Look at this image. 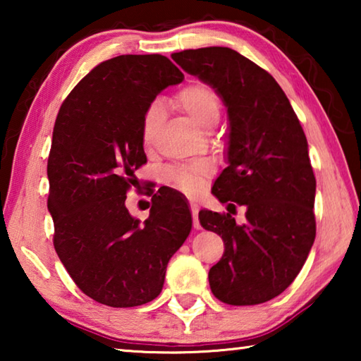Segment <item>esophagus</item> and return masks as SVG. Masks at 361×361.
Returning <instances> with one entry per match:
<instances>
[{"label": "esophagus", "instance_id": "1", "mask_svg": "<svg viewBox=\"0 0 361 361\" xmlns=\"http://www.w3.org/2000/svg\"><path fill=\"white\" fill-rule=\"evenodd\" d=\"M191 212H192V226L194 229H202V226H200V221H199V205L191 202Z\"/></svg>", "mask_w": 361, "mask_h": 361}]
</instances>
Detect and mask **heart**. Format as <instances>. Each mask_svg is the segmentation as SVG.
Masks as SVG:
<instances>
[{"label":"heart","instance_id":"obj_1","mask_svg":"<svg viewBox=\"0 0 361 361\" xmlns=\"http://www.w3.org/2000/svg\"><path fill=\"white\" fill-rule=\"evenodd\" d=\"M175 103L194 124L209 130L218 122L221 113V100L216 90L204 82L188 84L175 95ZM162 121V106L152 102L146 108L142 121V140L149 145ZM213 173L210 162H197L191 166H175L167 169L166 178L173 188L188 195H197L204 188V181Z\"/></svg>","mask_w":361,"mask_h":361}]
</instances>
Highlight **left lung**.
I'll return each mask as SVG.
<instances>
[{
    "label": "left lung",
    "instance_id": "1",
    "mask_svg": "<svg viewBox=\"0 0 361 361\" xmlns=\"http://www.w3.org/2000/svg\"><path fill=\"white\" fill-rule=\"evenodd\" d=\"M172 59L228 108V167L212 192L228 209L247 207L245 224L229 213H199L202 228L224 242L209 272L212 293L231 305L271 301L296 279L315 240V176L302 127L276 79L234 49H189Z\"/></svg>",
    "mask_w": 361,
    "mask_h": 361
}]
</instances>
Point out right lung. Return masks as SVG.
<instances>
[{
	"label": "right lung",
	"instance_id": "1",
	"mask_svg": "<svg viewBox=\"0 0 361 361\" xmlns=\"http://www.w3.org/2000/svg\"><path fill=\"white\" fill-rule=\"evenodd\" d=\"M183 78L159 54L109 59L76 84L57 114L47 159L54 247L78 288L109 307L157 298L170 258L191 232L188 205H173L167 192L152 195L145 223L126 207L146 162V108Z\"/></svg>",
	"mask_w": 361,
	"mask_h": 361
}]
</instances>
